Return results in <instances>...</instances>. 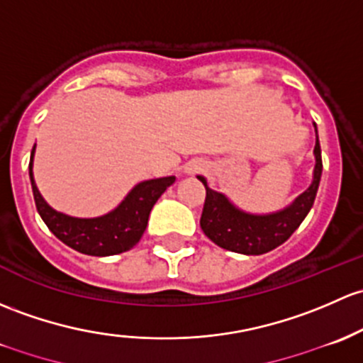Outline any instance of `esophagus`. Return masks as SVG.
<instances>
[{
  "label": "esophagus",
  "instance_id": "obj_1",
  "mask_svg": "<svg viewBox=\"0 0 363 363\" xmlns=\"http://www.w3.org/2000/svg\"><path fill=\"white\" fill-rule=\"evenodd\" d=\"M203 169H205L203 162H201V160H198V158L189 160V162L184 165V172H186V174H188V175L200 174V172H203Z\"/></svg>",
  "mask_w": 363,
  "mask_h": 363
}]
</instances>
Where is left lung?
Instances as JSON below:
<instances>
[{"label":"left lung","instance_id":"left-lung-1","mask_svg":"<svg viewBox=\"0 0 363 363\" xmlns=\"http://www.w3.org/2000/svg\"><path fill=\"white\" fill-rule=\"evenodd\" d=\"M315 160L310 188L301 193L284 211L266 213V216H254L240 211L223 193L208 188L205 177L198 175L207 189L200 219L201 230L220 249L238 252V254L261 255L277 249L278 245L287 242L292 233L301 226L315 201L320 177H322V151H320L318 133H316Z\"/></svg>","mask_w":363,"mask_h":363}]
</instances>
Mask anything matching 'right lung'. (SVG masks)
<instances>
[{
    "instance_id": "right-lung-1",
    "label": "right lung",
    "mask_w": 363,
    "mask_h": 363,
    "mask_svg": "<svg viewBox=\"0 0 363 363\" xmlns=\"http://www.w3.org/2000/svg\"><path fill=\"white\" fill-rule=\"evenodd\" d=\"M34 147L30 151L29 177L38 213L60 242L82 254L95 257L130 250L146 231L152 205L175 182L174 175L139 182L114 211L94 219H79L53 211L38 191L33 177Z\"/></svg>"
}]
</instances>
